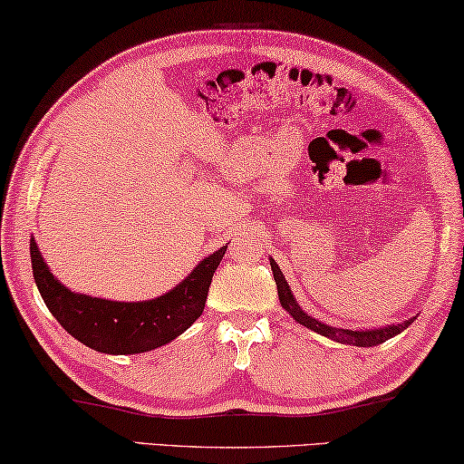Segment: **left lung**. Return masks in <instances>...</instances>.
<instances>
[{
    "mask_svg": "<svg viewBox=\"0 0 464 464\" xmlns=\"http://www.w3.org/2000/svg\"><path fill=\"white\" fill-rule=\"evenodd\" d=\"M271 268H273V276H275V283H276V294H279L281 306L294 316V321L304 324V327L316 331V334H321L324 337H331V340H335V342L361 345V348H371V345H379V343H383L385 340H390V337L398 335L400 331H404L412 323V319H409V321H404L400 324H387V327H383V329H372V331H362V329L352 331V329L329 327V324H324L321 321L313 319V316H308L298 306V302L294 300L292 289H289V285H287L285 276H283L281 268L276 266V262L273 258H271Z\"/></svg>",
    "mask_w": 464,
    "mask_h": 464,
    "instance_id": "obj_1",
    "label": "left lung"
}]
</instances>
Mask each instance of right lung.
I'll list each match as a JSON object with an SVG mask.
<instances>
[{
  "label": "right lung",
  "mask_w": 464,
  "mask_h": 464,
  "mask_svg": "<svg viewBox=\"0 0 464 464\" xmlns=\"http://www.w3.org/2000/svg\"><path fill=\"white\" fill-rule=\"evenodd\" d=\"M227 246L193 268L169 294L148 302H112L74 294L50 273L34 239H31L33 276L41 298L74 340L103 354H140L175 340L202 314L212 275Z\"/></svg>",
  "instance_id": "1"
}]
</instances>
